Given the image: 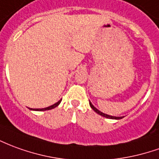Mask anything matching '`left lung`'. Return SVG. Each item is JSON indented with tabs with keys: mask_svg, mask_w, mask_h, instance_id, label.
I'll use <instances>...</instances> for the list:
<instances>
[{
	"mask_svg": "<svg viewBox=\"0 0 159 159\" xmlns=\"http://www.w3.org/2000/svg\"><path fill=\"white\" fill-rule=\"evenodd\" d=\"M89 105H90L91 108L95 111V113H97V114H100V115H102V116H103V117H106V118H109V119H115V120H120V119H122L121 117H114V116H111V115H108V114H103V113H102L101 111H99L97 108H95V107L92 105V103L91 102H89Z\"/></svg>",
	"mask_w": 159,
	"mask_h": 159,
	"instance_id": "obj_1",
	"label": "left lung"
}]
</instances>
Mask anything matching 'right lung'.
<instances>
[{"mask_svg": "<svg viewBox=\"0 0 159 159\" xmlns=\"http://www.w3.org/2000/svg\"><path fill=\"white\" fill-rule=\"evenodd\" d=\"M61 101L62 100H60V101H58L57 102L55 103V104H53V105H52V106L48 107H45V108H37V109H33V110H36V111H45V110H50V109H52V108H54V107H57L59 104H60Z\"/></svg>", "mask_w": 159, "mask_h": 159, "instance_id": "right-lung-1", "label": "right lung"}]
</instances>
